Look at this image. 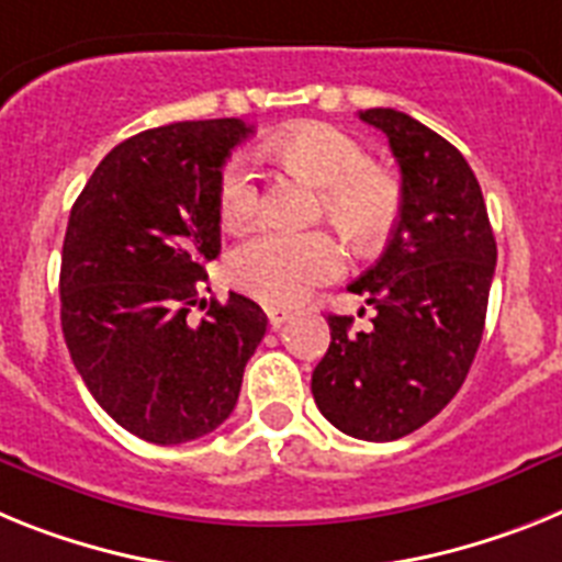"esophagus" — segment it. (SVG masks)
Here are the masks:
<instances>
[{"label": "esophagus", "mask_w": 562, "mask_h": 562, "mask_svg": "<svg viewBox=\"0 0 562 562\" xmlns=\"http://www.w3.org/2000/svg\"><path fill=\"white\" fill-rule=\"evenodd\" d=\"M266 314H268V325H271L274 330L282 328V325L294 316L288 308H266Z\"/></svg>", "instance_id": "obj_1"}]
</instances>
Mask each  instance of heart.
<instances>
[{
  "label": "heart",
  "mask_w": 562,
  "mask_h": 562,
  "mask_svg": "<svg viewBox=\"0 0 562 562\" xmlns=\"http://www.w3.org/2000/svg\"><path fill=\"white\" fill-rule=\"evenodd\" d=\"M291 172L319 187L325 214L353 248H375L390 237L402 214V183L364 146L339 126L302 124L266 146ZM260 209L257 175L246 155H234L217 180V214L226 228H240ZM345 254L325 232L251 234L228 257V280L266 305H294L311 288L341 274Z\"/></svg>",
  "instance_id": "1"
}]
</instances>
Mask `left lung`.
Instances as JSON below:
<instances>
[{"instance_id": "1", "label": "left lung", "mask_w": 562, "mask_h": 562, "mask_svg": "<svg viewBox=\"0 0 562 562\" xmlns=\"http://www.w3.org/2000/svg\"><path fill=\"white\" fill-rule=\"evenodd\" d=\"M382 130L402 169V214L382 257L353 294L373 305V328L328 316V353L311 393L336 429L396 441L452 402L484 336L497 246L475 172L450 140L407 112H359Z\"/></svg>"}]
</instances>
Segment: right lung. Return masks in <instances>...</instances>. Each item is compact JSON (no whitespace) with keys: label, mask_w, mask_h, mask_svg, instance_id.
Segmentation results:
<instances>
[{"label":"right lung","mask_w":562,"mask_h":562,"mask_svg":"<svg viewBox=\"0 0 562 562\" xmlns=\"http://www.w3.org/2000/svg\"><path fill=\"white\" fill-rule=\"evenodd\" d=\"M248 135L240 119L146 130L115 146L72 203L58 277L67 350L106 416L144 441L221 427L266 336L262 308L240 294L189 322L221 254V169Z\"/></svg>","instance_id":"right-lung-1"}]
</instances>
